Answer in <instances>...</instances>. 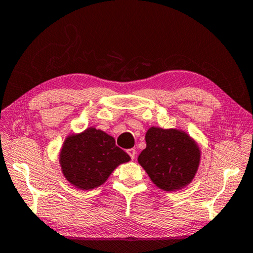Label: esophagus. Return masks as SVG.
<instances>
[{
  "instance_id": "1",
  "label": "esophagus",
  "mask_w": 253,
  "mask_h": 253,
  "mask_svg": "<svg viewBox=\"0 0 253 253\" xmlns=\"http://www.w3.org/2000/svg\"><path fill=\"white\" fill-rule=\"evenodd\" d=\"M126 153L129 154V156L131 157V159H134V157H135V154H137V151H135V149H134V148H130V149H127V150H126Z\"/></svg>"
}]
</instances>
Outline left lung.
Here are the masks:
<instances>
[{
    "label": "left lung",
    "instance_id": "8db88e82",
    "mask_svg": "<svg viewBox=\"0 0 253 253\" xmlns=\"http://www.w3.org/2000/svg\"><path fill=\"white\" fill-rule=\"evenodd\" d=\"M147 147L138 162L151 181L165 191L188 185L199 165L200 151L188 135L178 130L150 127L146 133Z\"/></svg>",
    "mask_w": 253,
    "mask_h": 253
}]
</instances>
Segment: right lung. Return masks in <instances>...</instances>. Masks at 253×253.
Returning <instances> with one entry per match:
<instances>
[{"label":"right lung","mask_w":253,"mask_h":253,"mask_svg":"<svg viewBox=\"0 0 253 253\" xmlns=\"http://www.w3.org/2000/svg\"><path fill=\"white\" fill-rule=\"evenodd\" d=\"M129 161L130 156L115 145L113 137L95 127L69 137L60 155L64 176L83 190L102 185L116 166Z\"/></svg>","instance_id":"1"}]
</instances>
